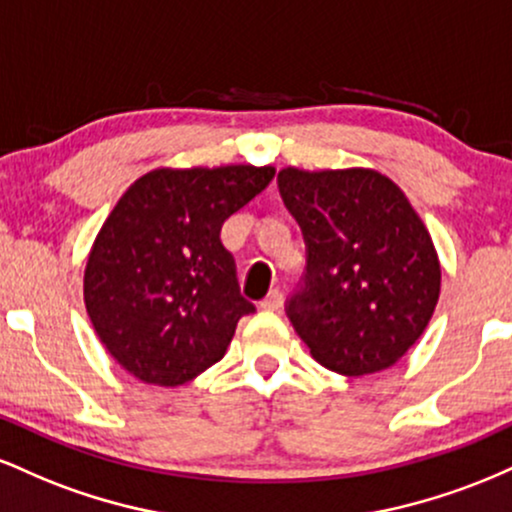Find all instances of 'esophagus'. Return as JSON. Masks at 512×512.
Wrapping results in <instances>:
<instances>
[{
	"label": "esophagus",
	"mask_w": 512,
	"mask_h": 512,
	"mask_svg": "<svg viewBox=\"0 0 512 512\" xmlns=\"http://www.w3.org/2000/svg\"><path fill=\"white\" fill-rule=\"evenodd\" d=\"M281 301H284V296H281L279 289H274V291L267 293V298H264V301L260 303V308L262 310H279Z\"/></svg>",
	"instance_id": "1"
}]
</instances>
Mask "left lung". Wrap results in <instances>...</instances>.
Returning <instances> with one entry per match:
<instances>
[{"label":"left lung","instance_id":"left-lung-1","mask_svg":"<svg viewBox=\"0 0 512 512\" xmlns=\"http://www.w3.org/2000/svg\"><path fill=\"white\" fill-rule=\"evenodd\" d=\"M308 264L289 320L320 366L378 373L426 330L440 296L431 233L404 192L370 168L279 170Z\"/></svg>","mask_w":512,"mask_h":512}]
</instances>
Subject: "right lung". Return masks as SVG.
Returning <instances> with one entry per match:
<instances>
[{
  "mask_svg": "<svg viewBox=\"0 0 512 512\" xmlns=\"http://www.w3.org/2000/svg\"><path fill=\"white\" fill-rule=\"evenodd\" d=\"M274 178L272 166L156 168L120 197L84 272V303L108 354L146 385L190 383L255 305L240 296L221 226Z\"/></svg>",
  "mask_w": 512,
  "mask_h": 512,
  "instance_id": "1",
  "label": "right lung"
}]
</instances>
